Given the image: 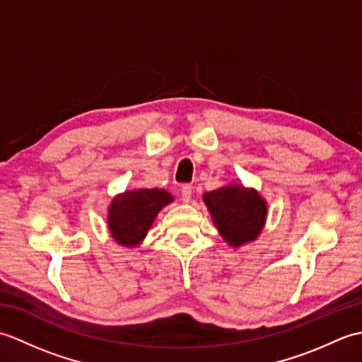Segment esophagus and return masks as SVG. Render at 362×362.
Returning <instances> with one entry per match:
<instances>
[{
    "instance_id": "1",
    "label": "esophagus",
    "mask_w": 362,
    "mask_h": 362,
    "mask_svg": "<svg viewBox=\"0 0 362 362\" xmlns=\"http://www.w3.org/2000/svg\"><path fill=\"white\" fill-rule=\"evenodd\" d=\"M191 194H193V187H191V185H183L182 187V201L188 204L189 199H191Z\"/></svg>"
}]
</instances>
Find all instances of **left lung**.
Listing matches in <instances>:
<instances>
[{
  "label": "left lung",
  "instance_id": "8db88e82",
  "mask_svg": "<svg viewBox=\"0 0 362 362\" xmlns=\"http://www.w3.org/2000/svg\"><path fill=\"white\" fill-rule=\"evenodd\" d=\"M202 201L219 235L233 249L257 241L263 232L267 202L255 188L233 182L205 193Z\"/></svg>",
  "mask_w": 362,
  "mask_h": 362
}]
</instances>
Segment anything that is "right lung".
<instances>
[{"instance_id":"1","label":"right lung","mask_w":362,"mask_h":362,"mask_svg":"<svg viewBox=\"0 0 362 362\" xmlns=\"http://www.w3.org/2000/svg\"><path fill=\"white\" fill-rule=\"evenodd\" d=\"M173 201L174 196L161 188H135L115 196L107 209V227L113 241L122 247H138L157 214Z\"/></svg>"}]
</instances>
